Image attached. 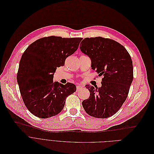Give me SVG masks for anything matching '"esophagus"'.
Masks as SVG:
<instances>
[{"mask_svg": "<svg viewBox=\"0 0 154 154\" xmlns=\"http://www.w3.org/2000/svg\"><path fill=\"white\" fill-rule=\"evenodd\" d=\"M83 88H84V86H81V85H78V86H76L77 91H79V90H82V89H83Z\"/></svg>", "mask_w": 154, "mask_h": 154, "instance_id": "obj_1", "label": "esophagus"}]
</instances>
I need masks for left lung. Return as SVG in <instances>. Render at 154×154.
<instances>
[{
	"instance_id": "obj_1",
	"label": "left lung",
	"mask_w": 154,
	"mask_h": 154,
	"mask_svg": "<svg viewBox=\"0 0 154 154\" xmlns=\"http://www.w3.org/2000/svg\"><path fill=\"white\" fill-rule=\"evenodd\" d=\"M80 49L88 56L91 68L103 76L101 86L86 85L90 96L83 101L85 112L98 119L112 116L126 100L133 81L132 61L120 43L101 37L85 38Z\"/></svg>"
}]
</instances>
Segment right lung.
Wrapping results in <instances>:
<instances>
[{"label":"right lung","instance_id":"add662e5","mask_svg":"<svg viewBox=\"0 0 154 154\" xmlns=\"http://www.w3.org/2000/svg\"><path fill=\"white\" fill-rule=\"evenodd\" d=\"M81 38L49 36L36 40L24 51L17 75L20 94L29 111L41 119L60 113L76 85L53 82L57 69L78 49Z\"/></svg>","mask_w":154,"mask_h":154}]
</instances>
